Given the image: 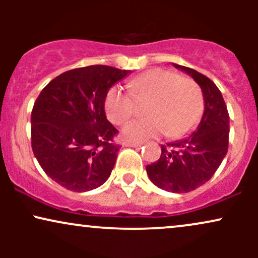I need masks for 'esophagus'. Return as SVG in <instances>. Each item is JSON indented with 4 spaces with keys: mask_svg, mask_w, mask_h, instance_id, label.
Returning <instances> with one entry per match:
<instances>
[{
    "mask_svg": "<svg viewBox=\"0 0 258 258\" xmlns=\"http://www.w3.org/2000/svg\"><path fill=\"white\" fill-rule=\"evenodd\" d=\"M123 146L133 147V148L141 147V146H143V142H125V143H123Z\"/></svg>",
    "mask_w": 258,
    "mask_h": 258,
    "instance_id": "esophagus-1",
    "label": "esophagus"
}]
</instances>
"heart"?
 <instances>
[{
  "instance_id": "obj_1",
  "label": "heart",
  "mask_w": 258,
  "mask_h": 258,
  "mask_svg": "<svg viewBox=\"0 0 258 258\" xmlns=\"http://www.w3.org/2000/svg\"><path fill=\"white\" fill-rule=\"evenodd\" d=\"M146 100L143 112L148 117L127 123L122 131L127 142H143L162 133L173 139L184 137L195 128L204 110L203 91L193 79L155 68L132 79L130 92L112 86L104 99L105 114L112 123L122 125L135 115L136 102Z\"/></svg>"
}]
</instances>
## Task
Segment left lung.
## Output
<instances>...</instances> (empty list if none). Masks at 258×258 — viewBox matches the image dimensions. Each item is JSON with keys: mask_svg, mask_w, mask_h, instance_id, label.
Returning <instances> with one entry per match:
<instances>
[{"mask_svg": "<svg viewBox=\"0 0 258 258\" xmlns=\"http://www.w3.org/2000/svg\"><path fill=\"white\" fill-rule=\"evenodd\" d=\"M201 87L205 110L198 128L189 137L161 146L158 161L147 173L159 188L172 193H188L214 176L228 152L229 114L221 91L214 81L191 68L174 64Z\"/></svg>", "mask_w": 258, "mask_h": 258, "instance_id": "obj_1", "label": "left lung"}]
</instances>
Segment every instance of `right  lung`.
Masks as SVG:
<instances>
[{
    "label": "right lung",
    "mask_w": 258,
    "mask_h": 258,
    "mask_svg": "<svg viewBox=\"0 0 258 258\" xmlns=\"http://www.w3.org/2000/svg\"><path fill=\"white\" fill-rule=\"evenodd\" d=\"M130 72L108 65L68 70L41 91L31 111V147L48 177L72 191L98 188L110 176L120 147L106 120L109 88Z\"/></svg>",
    "instance_id": "1"
}]
</instances>
